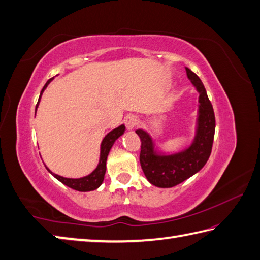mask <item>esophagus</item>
Instances as JSON below:
<instances>
[{
  "mask_svg": "<svg viewBox=\"0 0 260 260\" xmlns=\"http://www.w3.org/2000/svg\"><path fill=\"white\" fill-rule=\"evenodd\" d=\"M124 121H125L126 128L131 131V129H133L134 127L136 126V124H137V117H136L135 115L129 114V115H127V116L125 117Z\"/></svg>",
  "mask_w": 260,
  "mask_h": 260,
  "instance_id": "obj_1",
  "label": "esophagus"
}]
</instances>
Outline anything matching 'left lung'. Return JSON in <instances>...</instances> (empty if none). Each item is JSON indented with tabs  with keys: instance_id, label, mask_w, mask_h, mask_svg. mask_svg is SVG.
<instances>
[{
	"instance_id": "8db88e82",
	"label": "left lung",
	"mask_w": 260,
	"mask_h": 260,
	"mask_svg": "<svg viewBox=\"0 0 260 260\" xmlns=\"http://www.w3.org/2000/svg\"><path fill=\"white\" fill-rule=\"evenodd\" d=\"M186 72L188 79L200 92L197 133L192 144L179 153L157 155L154 153L152 137L144 131H136L141 139L142 170L152 185L160 188L177 186L195 175L205 166L212 152L215 133L214 110L201 79L188 68H186Z\"/></svg>"
}]
</instances>
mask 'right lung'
I'll list each match as a JSON object with an SVG mask.
<instances>
[{
  "label": "right lung",
  "instance_id": "1",
  "mask_svg": "<svg viewBox=\"0 0 260 260\" xmlns=\"http://www.w3.org/2000/svg\"><path fill=\"white\" fill-rule=\"evenodd\" d=\"M53 79H49L46 84L44 85V88L42 90V92H40L39 95V99H38V103L36 105V110H37V107L39 104V100H40V96H42L44 90L47 88V85L49 84L50 81ZM125 132V126L124 125H120L119 127H117V128L113 129L110 132V133L107 134L105 136V139L103 140V143H101V151H100V160H99V165L98 167L95 168V170L93 172H91L89 176H85L83 178H79V179H71V178H64V177H60L56 174H53L52 171H50L47 167V170L52 174L56 179L59 180L60 182H63L64 185H66L70 188H72V189H75L78 191H90V190H94L98 188L101 184H103L104 181V178H105V174H106V162H107V156L109 154V151L111 149V146L115 143V141L118 139L119 136H121L124 134Z\"/></svg>",
  "mask_w": 260,
  "mask_h": 260
}]
</instances>
